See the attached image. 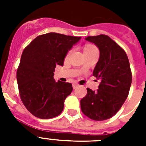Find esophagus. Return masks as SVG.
Masks as SVG:
<instances>
[{"instance_id":"esophagus-1","label":"esophagus","mask_w":146,"mask_h":146,"mask_svg":"<svg viewBox=\"0 0 146 146\" xmlns=\"http://www.w3.org/2000/svg\"><path fill=\"white\" fill-rule=\"evenodd\" d=\"M80 85L78 84V83H73V89H76V88H77L78 86H79Z\"/></svg>"}]
</instances>
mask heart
I'll use <instances>...</instances> for the list:
<instances>
[{"instance_id":"obj_1","label":"heart","mask_w":146,"mask_h":146,"mask_svg":"<svg viewBox=\"0 0 146 146\" xmlns=\"http://www.w3.org/2000/svg\"><path fill=\"white\" fill-rule=\"evenodd\" d=\"M92 49H96V48L93 45H86V46L85 47L84 50H92Z\"/></svg>"}]
</instances>
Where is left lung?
Here are the masks:
<instances>
[{"label": "left lung", "instance_id": "left-lung-1", "mask_svg": "<svg viewBox=\"0 0 146 146\" xmlns=\"http://www.w3.org/2000/svg\"><path fill=\"white\" fill-rule=\"evenodd\" d=\"M85 39L99 50L93 76L101 82L97 91L87 89V95L80 101L81 110L94 120H108L120 110L129 94L132 82L129 60L124 50L108 35Z\"/></svg>", "mask_w": 146, "mask_h": 146}]
</instances>
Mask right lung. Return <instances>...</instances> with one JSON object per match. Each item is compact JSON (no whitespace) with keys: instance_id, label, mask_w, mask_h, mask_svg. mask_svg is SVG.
<instances>
[{"instance_id":"add662e5","label":"right lung","mask_w":146,"mask_h":146,"mask_svg":"<svg viewBox=\"0 0 146 146\" xmlns=\"http://www.w3.org/2000/svg\"><path fill=\"white\" fill-rule=\"evenodd\" d=\"M81 37L50 33L38 36L24 49L17 70L19 96L36 117L49 119L61 113L72 84L55 82L54 72L63 66L67 53Z\"/></svg>"}]
</instances>
